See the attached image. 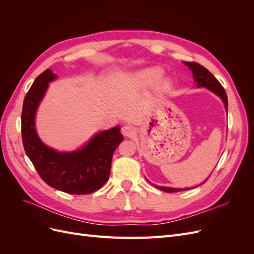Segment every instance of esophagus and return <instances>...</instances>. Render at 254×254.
Instances as JSON below:
<instances>
[{
	"mask_svg": "<svg viewBox=\"0 0 254 254\" xmlns=\"http://www.w3.org/2000/svg\"><path fill=\"white\" fill-rule=\"evenodd\" d=\"M122 132L125 136H132L135 133V128L131 125H125L122 128Z\"/></svg>",
	"mask_w": 254,
	"mask_h": 254,
	"instance_id": "obj_1",
	"label": "esophagus"
}]
</instances>
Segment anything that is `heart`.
<instances>
[{
    "label": "heart",
    "mask_w": 254,
    "mask_h": 254,
    "mask_svg": "<svg viewBox=\"0 0 254 254\" xmlns=\"http://www.w3.org/2000/svg\"><path fill=\"white\" fill-rule=\"evenodd\" d=\"M163 72L159 67H151V68H146L144 71H141L136 73L135 79L139 81L142 86H152L155 84L161 77H162ZM160 87L162 90H167L170 88V81L163 80L161 82Z\"/></svg>",
    "instance_id": "1"
}]
</instances>
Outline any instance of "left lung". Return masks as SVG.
Listing matches in <instances>:
<instances>
[{
    "label": "left lung",
    "mask_w": 254,
    "mask_h": 254,
    "mask_svg": "<svg viewBox=\"0 0 254 254\" xmlns=\"http://www.w3.org/2000/svg\"><path fill=\"white\" fill-rule=\"evenodd\" d=\"M184 64H186L190 68L191 72H193L194 79L197 82V87L207 88L212 92H214L215 94H217L222 101H224L225 107L228 111V97L226 94V91L224 87L221 86V83L214 77V75L207 70V68H205L204 66H202L201 64H199L197 63H188V61H186ZM157 188L161 190L166 191V193H177V191L190 190V189H173V188H165V187H157Z\"/></svg>",
    "instance_id": "1"
}]
</instances>
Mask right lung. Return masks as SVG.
Here are the masks:
<instances>
[{"label": "right lung", "mask_w": 254, "mask_h": 254, "mask_svg": "<svg viewBox=\"0 0 254 254\" xmlns=\"http://www.w3.org/2000/svg\"><path fill=\"white\" fill-rule=\"evenodd\" d=\"M55 77L47 68L24 97L21 115L23 146L37 173L50 187L67 194H91L108 181L113 152L124 137L117 126L97 133L77 151L58 152L45 146L36 132L35 114L49 82Z\"/></svg>", "instance_id": "add662e5"}]
</instances>
